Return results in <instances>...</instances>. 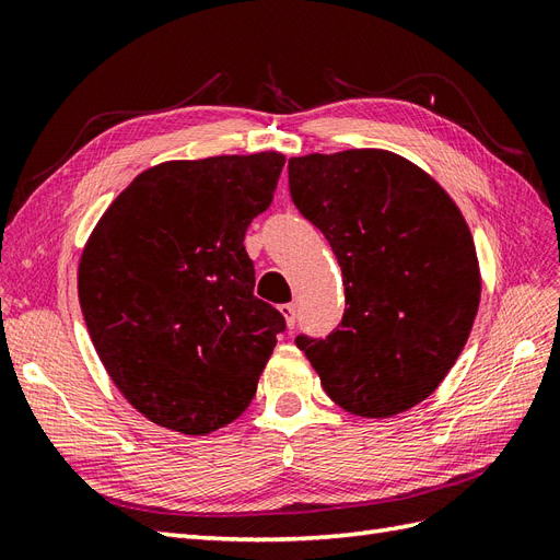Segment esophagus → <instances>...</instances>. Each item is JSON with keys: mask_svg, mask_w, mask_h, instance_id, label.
<instances>
[{"mask_svg": "<svg viewBox=\"0 0 560 560\" xmlns=\"http://www.w3.org/2000/svg\"><path fill=\"white\" fill-rule=\"evenodd\" d=\"M281 310V314H283V317H285V326H289V328H293L295 326V322H298V317H295V305H281L279 307Z\"/></svg>", "mask_w": 560, "mask_h": 560, "instance_id": "esophagus-1", "label": "esophagus"}]
</instances>
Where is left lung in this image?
<instances>
[{"label": "left lung", "mask_w": 560, "mask_h": 560, "mask_svg": "<svg viewBox=\"0 0 560 560\" xmlns=\"http://www.w3.org/2000/svg\"><path fill=\"white\" fill-rule=\"evenodd\" d=\"M295 208L342 269L346 314L326 338L298 336L326 395L388 419L433 393L480 305L476 243L462 210L407 158L381 149L289 161Z\"/></svg>", "instance_id": "8db88e82"}]
</instances>
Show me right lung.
<instances>
[{
    "label": "right lung",
    "instance_id": "1",
    "mask_svg": "<svg viewBox=\"0 0 560 560\" xmlns=\"http://www.w3.org/2000/svg\"><path fill=\"white\" fill-rule=\"evenodd\" d=\"M281 153L170 161L113 200L82 250L78 295L98 360L137 411L184 435L238 419L285 331L255 298L243 246Z\"/></svg>",
    "mask_w": 560,
    "mask_h": 560
}]
</instances>
